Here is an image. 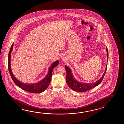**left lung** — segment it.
Returning <instances> with one entry per match:
<instances>
[{
  "label": "left lung",
  "mask_w": 124,
  "mask_h": 124,
  "mask_svg": "<svg viewBox=\"0 0 124 124\" xmlns=\"http://www.w3.org/2000/svg\"><path fill=\"white\" fill-rule=\"evenodd\" d=\"M106 50L107 52V62L108 60V50L107 48H106ZM107 64L105 66V70L101 78L97 82L93 83H85L83 82H80L78 81L75 78L72 70L70 69L68 66L65 65L66 72V82L67 84L68 85L70 88L75 91L78 92H84L88 90L92 89L93 88L100 84L101 82L102 81L103 78L105 75V72L107 69Z\"/></svg>",
  "instance_id": "obj_1"
}]
</instances>
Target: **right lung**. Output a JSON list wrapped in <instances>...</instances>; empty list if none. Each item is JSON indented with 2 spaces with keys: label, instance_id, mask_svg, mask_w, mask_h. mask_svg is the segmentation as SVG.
Masks as SVG:
<instances>
[{
  "label": "right lung",
  "instance_id": "obj_1",
  "mask_svg": "<svg viewBox=\"0 0 124 124\" xmlns=\"http://www.w3.org/2000/svg\"><path fill=\"white\" fill-rule=\"evenodd\" d=\"M13 46L14 43L11 46L8 54V68L10 75L14 83L20 88L28 92L36 93L43 92L47 88L49 85L50 84L53 69L58 65L59 63L58 60L54 62L51 64L48 68L49 70L47 74L44 78L41 81L34 83H26L22 82L17 79L16 77L14 76L11 68V53L13 50Z\"/></svg>",
  "mask_w": 124,
  "mask_h": 124
}]
</instances>
